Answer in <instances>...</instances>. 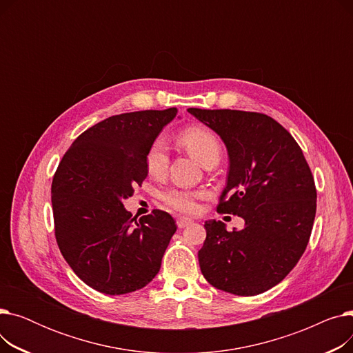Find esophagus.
Segmentation results:
<instances>
[{"label": "esophagus", "mask_w": 353, "mask_h": 353, "mask_svg": "<svg viewBox=\"0 0 353 353\" xmlns=\"http://www.w3.org/2000/svg\"><path fill=\"white\" fill-rule=\"evenodd\" d=\"M193 223V220L189 219V217H179L177 219V226L179 229H183V228H188L189 225Z\"/></svg>", "instance_id": "obj_1"}]
</instances>
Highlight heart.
Listing matches in <instances>:
<instances>
[{
  "label": "heart",
  "mask_w": 353,
  "mask_h": 353,
  "mask_svg": "<svg viewBox=\"0 0 353 353\" xmlns=\"http://www.w3.org/2000/svg\"><path fill=\"white\" fill-rule=\"evenodd\" d=\"M179 141L203 164L208 165L210 163H219L221 156V144L219 139L206 127H189L184 128L179 134ZM170 154L169 145L163 137H157L145 153V167L147 172L154 177H161L169 167ZM203 196L199 190H190L183 188H169L161 192L160 199L164 206L169 209L184 213L193 214L197 212V199Z\"/></svg>",
  "instance_id": "b5f03b06"
}]
</instances>
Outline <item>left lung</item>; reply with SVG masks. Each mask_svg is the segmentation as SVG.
<instances>
[{"mask_svg":"<svg viewBox=\"0 0 353 353\" xmlns=\"http://www.w3.org/2000/svg\"><path fill=\"white\" fill-rule=\"evenodd\" d=\"M229 153L217 212L245 219L242 230L208 220L199 265L216 289L254 296L281 283L299 262L316 214V188L302 148L272 117L240 110L189 108Z\"/></svg>","mask_w":353,"mask_h":353,"instance_id":"obj_1","label":"left lung"}]
</instances>
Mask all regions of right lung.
<instances>
[{"instance_id": "obj_1", "label": "right lung", "mask_w": 353, "mask_h": 353, "mask_svg": "<svg viewBox=\"0 0 353 353\" xmlns=\"http://www.w3.org/2000/svg\"><path fill=\"white\" fill-rule=\"evenodd\" d=\"M177 108L111 116L81 133L51 184L54 233L90 288L124 294L150 283L177 226L163 210L136 220L123 206L147 177L145 153Z\"/></svg>"}]
</instances>
